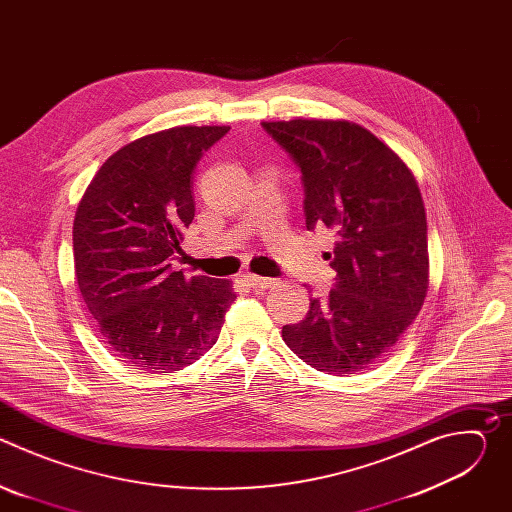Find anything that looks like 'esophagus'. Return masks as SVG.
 <instances>
[{"mask_svg":"<svg viewBox=\"0 0 512 512\" xmlns=\"http://www.w3.org/2000/svg\"><path fill=\"white\" fill-rule=\"evenodd\" d=\"M243 279L251 285V287H263V289H269L273 285H277L275 279L271 277H261V275H255V273H243Z\"/></svg>","mask_w":512,"mask_h":512,"instance_id":"esophagus-1","label":"esophagus"}]
</instances>
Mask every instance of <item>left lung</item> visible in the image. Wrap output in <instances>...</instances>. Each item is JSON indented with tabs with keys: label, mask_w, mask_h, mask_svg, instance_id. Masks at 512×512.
<instances>
[{
	"label": "left lung",
	"mask_w": 512,
	"mask_h": 512,
	"mask_svg": "<svg viewBox=\"0 0 512 512\" xmlns=\"http://www.w3.org/2000/svg\"><path fill=\"white\" fill-rule=\"evenodd\" d=\"M302 172L306 227L336 233L328 298H310L285 344L316 371L346 377L383 358L419 314L429 285L427 221L405 162L344 119L263 121Z\"/></svg>",
	"instance_id": "left-lung-1"
}]
</instances>
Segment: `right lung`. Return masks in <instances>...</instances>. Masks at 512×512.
<instances>
[{"label":"right lung","instance_id":"right-lung-1","mask_svg":"<svg viewBox=\"0 0 512 512\" xmlns=\"http://www.w3.org/2000/svg\"><path fill=\"white\" fill-rule=\"evenodd\" d=\"M227 125H180L117 150L85 190L72 227L75 273L97 328L129 367L180 371L214 346L233 283L172 269L194 218L192 174Z\"/></svg>","mask_w":512,"mask_h":512}]
</instances>
